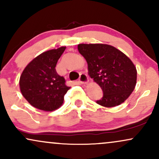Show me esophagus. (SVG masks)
<instances>
[{
	"instance_id": "obj_1",
	"label": "esophagus",
	"mask_w": 159,
	"mask_h": 159,
	"mask_svg": "<svg viewBox=\"0 0 159 159\" xmlns=\"http://www.w3.org/2000/svg\"><path fill=\"white\" fill-rule=\"evenodd\" d=\"M79 82L81 84H88L89 79L87 75L84 73L81 74V75H80V78H79Z\"/></svg>"
}]
</instances>
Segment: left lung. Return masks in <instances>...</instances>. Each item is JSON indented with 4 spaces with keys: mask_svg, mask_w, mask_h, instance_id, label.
Listing matches in <instances>:
<instances>
[{
    "mask_svg": "<svg viewBox=\"0 0 159 159\" xmlns=\"http://www.w3.org/2000/svg\"><path fill=\"white\" fill-rule=\"evenodd\" d=\"M78 50L87 61L89 76L103 91L97 104L112 107L123 103L137 83L136 67L129 57L107 44H79Z\"/></svg>",
    "mask_w": 159,
    "mask_h": 159,
    "instance_id": "obj_1",
    "label": "left lung"
}]
</instances>
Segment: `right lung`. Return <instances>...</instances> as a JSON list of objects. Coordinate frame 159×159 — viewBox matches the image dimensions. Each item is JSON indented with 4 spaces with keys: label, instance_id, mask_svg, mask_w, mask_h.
<instances>
[{
    "label": "right lung",
    "instance_id": "obj_1",
    "mask_svg": "<svg viewBox=\"0 0 159 159\" xmlns=\"http://www.w3.org/2000/svg\"><path fill=\"white\" fill-rule=\"evenodd\" d=\"M66 46L47 51L33 59L20 76L19 88L32 106L44 111H52L63 105L64 96L70 87L63 76L57 73L56 65Z\"/></svg>",
    "mask_w": 159,
    "mask_h": 159
}]
</instances>
